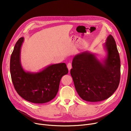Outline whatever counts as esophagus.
<instances>
[{
    "label": "esophagus",
    "mask_w": 131,
    "mask_h": 131,
    "mask_svg": "<svg viewBox=\"0 0 131 131\" xmlns=\"http://www.w3.org/2000/svg\"><path fill=\"white\" fill-rule=\"evenodd\" d=\"M67 68H68V70L70 71V70H71V69L72 68V64H71V63H68V64H67Z\"/></svg>",
    "instance_id": "obj_1"
}]
</instances>
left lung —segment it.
<instances>
[{
    "label": "left lung",
    "instance_id": "left-lung-1",
    "mask_svg": "<svg viewBox=\"0 0 131 131\" xmlns=\"http://www.w3.org/2000/svg\"><path fill=\"white\" fill-rule=\"evenodd\" d=\"M104 48L107 57L102 61L88 51L75 55L73 59L70 73L74 86L80 97L86 101L106 100L119 85L121 61L116 42L111 34Z\"/></svg>",
    "mask_w": 131,
    "mask_h": 131
}]
</instances>
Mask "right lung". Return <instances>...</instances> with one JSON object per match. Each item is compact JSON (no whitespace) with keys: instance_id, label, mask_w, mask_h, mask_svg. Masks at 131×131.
<instances>
[{"instance_id":"add662e5","label":"right lung","mask_w":131,"mask_h":131,"mask_svg":"<svg viewBox=\"0 0 131 131\" xmlns=\"http://www.w3.org/2000/svg\"><path fill=\"white\" fill-rule=\"evenodd\" d=\"M24 38H20L11 55L10 72L17 93L24 99L35 104H43L52 100L58 91L62 77L68 72L64 63L47 66L37 73L26 72L20 63V49Z\"/></svg>"}]
</instances>
